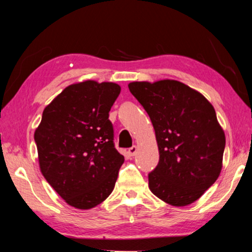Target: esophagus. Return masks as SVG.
<instances>
[{
	"label": "esophagus",
	"instance_id": "1",
	"mask_svg": "<svg viewBox=\"0 0 252 252\" xmlns=\"http://www.w3.org/2000/svg\"><path fill=\"white\" fill-rule=\"evenodd\" d=\"M138 152V147L137 146H132V147L129 148V150H127V153H129L130 156H134Z\"/></svg>",
	"mask_w": 252,
	"mask_h": 252
}]
</instances>
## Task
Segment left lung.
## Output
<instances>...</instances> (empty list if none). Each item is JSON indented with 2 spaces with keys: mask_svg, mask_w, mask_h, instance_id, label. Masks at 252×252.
Listing matches in <instances>:
<instances>
[{
  "mask_svg": "<svg viewBox=\"0 0 252 252\" xmlns=\"http://www.w3.org/2000/svg\"><path fill=\"white\" fill-rule=\"evenodd\" d=\"M130 92L153 123L159 162L148 175L149 189L168 205L198 200L223 166L225 133L206 97L178 80L133 81Z\"/></svg>",
  "mask_w": 252,
  "mask_h": 252,
  "instance_id": "8db88e82",
  "label": "left lung"
}]
</instances>
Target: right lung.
Here are the masks:
<instances>
[{
  "label": "right lung",
  "instance_id": "1",
  "mask_svg": "<svg viewBox=\"0 0 252 252\" xmlns=\"http://www.w3.org/2000/svg\"><path fill=\"white\" fill-rule=\"evenodd\" d=\"M120 92L114 82L67 86L45 107L35 130L40 172L77 209L96 207L110 196L125 162L114 147L108 120Z\"/></svg>",
  "mask_w": 252,
  "mask_h": 252
}]
</instances>
